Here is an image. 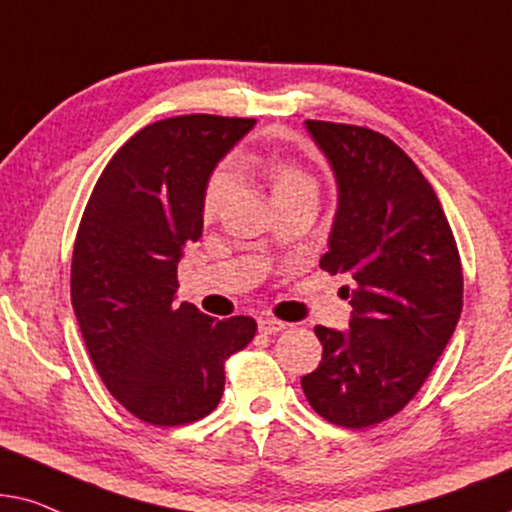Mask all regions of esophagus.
<instances>
[{"label": "esophagus", "mask_w": 512, "mask_h": 512, "mask_svg": "<svg viewBox=\"0 0 512 512\" xmlns=\"http://www.w3.org/2000/svg\"><path fill=\"white\" fill-rule=\"evenodd\" d=\"M257 327H260L262 335H274V332H283L285 327H288V323H283V320H276V318H260Z\"/></svg>", "instance_id": "1"}]
</instances>
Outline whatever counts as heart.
<instances>
[{"label": "heart", "mask_w": 512, "mask_h": 512, "mask_svg": "<svg viewBox=\"0 0 512 512\" xmlns=\"http://www.w3.org/2000/svg\"><path fill=\"white\" fill-rule=\"evenodd\" d=\"M245 166L255 168L271 189V196L281 199V196L297 194V192H316V182L306 170L299 166L297 161L288 159L281 154H269V156H248L243 159ZM231 189V177L227 170H217V173L208 180L206 194H203V215L213 217L220 213V208L227 201Z\"/></svg>", "instance_id": "b5f03b06"}]
</instances>
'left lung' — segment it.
Instances as JSON below:
<instances>
[{"mask_svg": "<svg viewBox=\"0 0 512 512\" xmlns=\"http://www.w3.org/2000/svg\"><path fill=\"white\" fill-rule=\"evenodd\" d=\"M306 131L339 192L320 269L351 278L353 311L344 332L316 325L323 360L302 388L325 421L367 428L410 403L454 335L459 250L433 187L393 140L332 121L309 119Z\"/></svg>", "mask_w": 512, "mask_h": 512, "instance_id": "8db88e82", "label": "left lung"}]
</instances>
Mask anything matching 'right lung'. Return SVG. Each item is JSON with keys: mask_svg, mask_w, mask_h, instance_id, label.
Segmentation results:
<instances>
[{"mask_svg": "<svg viewBox=\"0 0 512 512\" xmlns=\"http://www.w3.org/2000/svg\"><path fill=\"white\" fill-rule=\"evenodd\" d=\"M255 119L185 114L149 124L109 159L72 252V306L107 391L152 426L199 421L220 403L224 360L257 332L177 304V262L203 231L217 161Z\"/></svg>", "mask_w": 512, "mask_h": 512, "instance_id": "1", "label": "right lung"}]
</instances>
